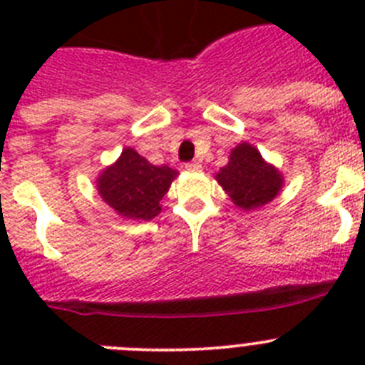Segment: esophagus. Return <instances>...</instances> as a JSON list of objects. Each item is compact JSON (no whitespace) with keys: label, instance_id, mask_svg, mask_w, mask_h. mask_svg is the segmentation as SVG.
Masks as SVG:
<instances>
[{"label":"esophagus","instance_id":"esophagus-1","mask_svg":"<svg viewBox=\"0 0 365 365\" xmlns=\"http://www.w3.org/2000/svg\"><path fill=\"white\" fill-rule=\"evenodd\" d=\"M185 168L188 172H199V170H201V164H199L197 160H192V163H186Z\"/></svg>","mask_w":365,"mask_h":365}]
</instances>
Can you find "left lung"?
I'll use <instances>...</instances> for the list:
<instances>
[{
  "label": "left lung",
  "mask_w": 365,
  "mask_h": 365,
  "mask_svg": "<svg viewBox=\"0 0 365 365\" xmlns=\"http://www.w3.org/2000/svg\"><path fill=\"white\" fill-rule=\"evenodd\" d=\"M221 188L230 195L232 202L243 210H256L276 199L283 188V173L261 157L259 150L241 143L230 151L227 166L215 173Z\"/></svg>",
  "instance_id": "obj_1"
}]
</instances>
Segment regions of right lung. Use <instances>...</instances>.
<instances>
[{"mask_svg":"<svg viewBox=\"0 0 365 365\" xmlns=\"http://www.w3.org/2000/svg\"><path fill=\"white\" fill-rule=\"evenodd\" d=\"M177 175L170 166H153L133 148H124L120 157L98 173L96 190L120 217L150 221L160 214V199Z\"/></svg>","mask_w":365,"mask_h":365,"instance_id":"add662e5","label":"right lung"}]
</instances>
